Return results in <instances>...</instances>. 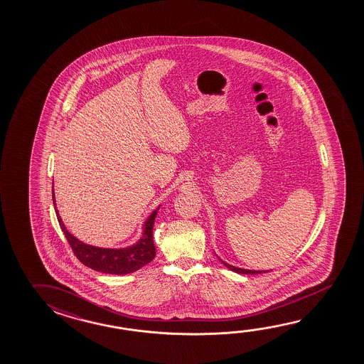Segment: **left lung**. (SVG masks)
I'll return each mask as SVG.
<instances>
[{"instance_id": "1", "label": "left lung", "mask_w": 364, "mask_h": 364, "mask_svg": "<svg viewBox=\"0 0 364 364\" xmlns=\"http://www.w3.org/2000/svg\"><path fill=\"white\" fill-rule=\"evenodd\" d=\"M220 262L227 267L228 269H231L232 272H236V273H240V274H260V273H265V272H268V270H249V269H241L236 268V267H233V265H230V264H227V262H223V260H220Z\"/></svg>"}]
</instances>
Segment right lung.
<instances>
[{
	"label": "right lung",
	"mask_w": 364,
	"mask_h": 364,
	"mask_svg": "<svg viewBox=\"0 0 364 364\" xmlns=\"http://www.w3.org/2000/svg\"><path fill=\"white\" fill-rule=\"evenodd\" d=\"M52 198H53L54 209H55V215H57V220L60 222V228L65 233L73 254L86 267L105 274H129L154 260L156 247L152 232H154L156 215L160 207L155 209L144 222L142 237L138 240L136 244L123 249H105V247L84 244L72 233L68 232L58 213V209L55 207L54 189L52 191Z\"/></svg>",
	"instance_id": "obj_1"
}]
</instances>
